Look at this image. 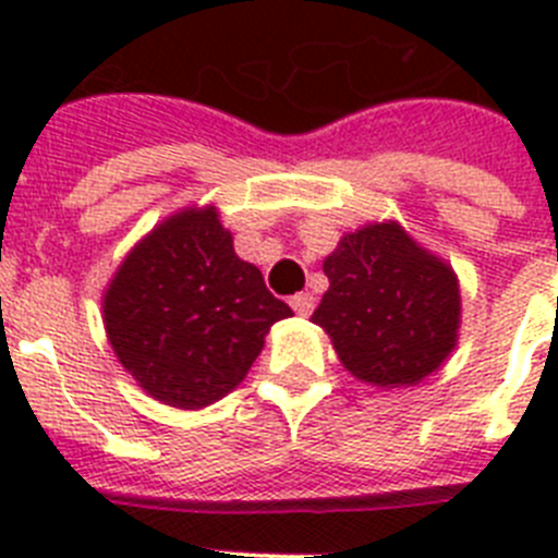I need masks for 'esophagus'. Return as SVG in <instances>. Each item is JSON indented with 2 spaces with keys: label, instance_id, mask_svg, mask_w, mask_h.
I'll list each match as a JSON object with an SVG mask.
<instances>
[{
  "label": "esophagus",
  "instance_id": "esophagus-1",
  "mask_svg": "<svg viewBox=\"0 0 558 558\" xmlns=\"http://www.w3.org/2000/svg\"><path fill=\"white\" fill-rule=\"evenodd\" d=\"M290 307H293L295 315H302V318H307V315L313 313V307H315L313 293H295L293 299H290Z\"/></svg>",
  "mask_w": 558,
  "mask_h": 558
}]
</instances>
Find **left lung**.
Masks as SVG:
<instances>
[{
    "label": "left lung",
    "instance_id": "left-lung-1",
    "mask_svg": "<svg viewBox=\"0 0 558 558\" xmlns=\"http://www.w3.org/2000/svg\"><path fill=\"white\" fill-rule=\"evenodd\" d=\"M324 274L329 290L310 322L329 335L343 368L360 383L416 386L458 347L456 270L397 220L340 236L324 259Z\"/></svg>",
    "mask_w": 558,
    "mask_h": 558
}]
</instances>
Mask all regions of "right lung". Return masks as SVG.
I'll list each match as a JSON object with an SVG mask.
<instances>
[{
  "instance_id": "right-lung-1",
  "label": "right lung",
  "mask_w": 558,
  "mask_h": 558,
  "mask_svg": "<svg viewBox=\"0 0 558 558\" xmlns=\"http://www.w3.org/2000/svg\"><path fill=\"white\" fill-rule=\"evenodd\" d=\"M293 310L234 254L218 206H186L128 251L102 293L108 343L145 393L198 411L245 379Z\"/></svg>"
}]
</instances>
